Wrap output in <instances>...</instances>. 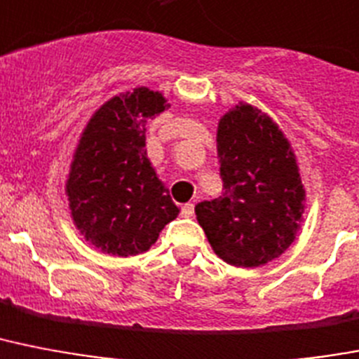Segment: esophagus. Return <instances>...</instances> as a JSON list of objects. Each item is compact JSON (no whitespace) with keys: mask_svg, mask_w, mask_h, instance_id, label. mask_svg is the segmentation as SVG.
<instances>
[{"mask_svg":"<svg viewBox=\"0 0 359 359\" xmlns=\"http://www.w3.org/2000/svg\"><path fill=\"white\" fill-rule=\"evenodd\" d=\"M180 215H182V217H191V215H194V203H188V205L182 206Z\"/></svg>","mask_w":359,"mask_h":359,"instance_id":"34e87169","label":"esophagus"}]
</instances>
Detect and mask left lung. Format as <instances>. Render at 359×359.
<instances>
[{"label":"left lung","instance_id":"8db88e82","mask_svg":"<svg viewBox=\"0 0 359 359\" xmlns=\"http://www.w3.org/2000/svg\"><path fill=\"white\" fill-rule=\"evenodd\" d=\"M219 199L203 201L195 215L221 260L260 267L295 241L306 191L291 144L273 119L240 103L219 119Z\"/></svg>","mask_w":359,"mask_h":359}]
</instances>
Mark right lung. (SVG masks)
Here are the masks:
<instances>
[{"label":"right lung","instance_id":"add662e5","mask_svg":"<svg viewBox=\"0 0 359 359\" xmlns=\"http://www.w3.org/2000/svg\"><path fill=\"white\" fill-rule=\"evenodd\" d=\"M168 107L160 92L134 88L101 104L81 134L66 195L79 232L107 255L149 250L179 215L145 151V125Z\"/></svg>","mask_w":359,"mask_h":359}]
</instances>
